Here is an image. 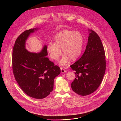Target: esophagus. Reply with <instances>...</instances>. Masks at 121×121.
<instances>
[{
    "instance_id": "34e87169",
    "label": "esophagus",
    "mask_w": 121,
    "mask_h": 121,
    "mask_svg": "<svg viewBox=\"0 0 121 121\" xmlns=\"http://www.w3.org/2000/svg\"><path fill=\"white\" fill-rule=\"evenodd\" d=\"M61 72L62 73H64L67 72V71L64 69L63 68H61Z\"/></svg>"
}]
</instances>
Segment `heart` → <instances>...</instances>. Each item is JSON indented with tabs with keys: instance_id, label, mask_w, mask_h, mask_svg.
Here are the masks:
<instances>
[{
	"instance_id": "b5f03b06",
	"label": "heart",
	"mask_w": 121,
	"mask_h": 121,
	"mask_svg": "<svg viewBox=\"0 0 121 121\" xmlns=\"http://www.w3.org/2000/svg\"><path fill=\"white\" fill-rule=\"evenodd\" d=\"M83 44V37L79 32L63 30L58 33L53 39V43H49L47 51L52 60H57L62 54L64 55L59 61L61 65H65L69 62L75 61L80 56Z\"/></svg>"
}]
</instances>
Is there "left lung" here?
<instances>
[{
  "mask_svg": "<svg viewBox=\"0 0 121 121\" xmlns=\"http://www.w3.org/2000/svg\"><path fill=\"white\" fill-rule=\"evenodd\" d=\"M89 35L86 49L82 56L70 67L76 78L71 83L72 90L81 96L92 93L103 80L106 62L104 46L100 37L92 30Z\"/></svg>",
  "mask_w": 121,
  "mask_h": 121,
  "instance_id": "1",
  "label": "left lung"
}]
</instances>
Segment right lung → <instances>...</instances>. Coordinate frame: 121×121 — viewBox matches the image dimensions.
<instances>
[{
	"instance_id": "obj_1",
	"label": "right lung",
	"mask_w": 121,
	"mask_h": 121,
	"mask_svg": "<svg viewBox=\"0 0 121 121\" xmlns=\"http://www.w3.org/2000/svg\"><path fill=\"white\" fill-rule=\"evenodd\" d=\"M38 28L26 30L15 42L12 53V68L15 80L22 90L30 97L46 98L53 89L54 79L60 74V68L50 61L46 45L39 53L31 52L25 48L29 35Z\"/></svg>"
}]
</instances>
